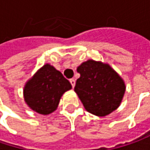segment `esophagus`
<instances>
[{
  "mask_svg": "<svg viewBox=\"0 0 150 150\" xmlns=\"http://www.w3.org/2000/svg\"><path fill=\"white\" fill-rule=\"evenodd\" d=\"M69 82H70V84H71V86H72V87L74 88L75 87V81L74 79H70L69 80Z\"/></svg>",
  "mask_w": 150,
  "mask_h": 150,
  "instance_id": "1",
  "label": "esophagus"
}]
</instances>
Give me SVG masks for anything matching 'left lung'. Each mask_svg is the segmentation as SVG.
Listing matches in <instances>:
<instances>
[{
    "label": "left lung",
    "mask_w": 150,
    "mask_h": 150,
    "mask_svg": "<svg viewBox=\"0 0 150 150\" xmlns=\"http://www.w3.org/2000/svg\"><path fill=\"white\" fill-rule=\"evenodd\" d=\"M77 72L81 76L75 91L87 112L104 117L119 107L125 85L108 64L90 59L82 63Z\"/></svg>",
    "instance_id": "left-lung-1"
}]
</instances>
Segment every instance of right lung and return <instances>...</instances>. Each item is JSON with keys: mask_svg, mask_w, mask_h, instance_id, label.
<instances>
[{"mask_svg": "<svg viewBox=\"0 0 150 150\" xmlns=\"http://www.w3.org/2000/svg\"><path fill=\"white\" fill-rule=\"evenodd\" d=\"M71 87L61 72L45 64L26 84L24 99L33 111L47 115L55 111L62 95Z\"/></svg>", "mask_w": 150, "mask_h": 150, "instance_id": "obj_1", "label": "right lung"}]
</instances>
